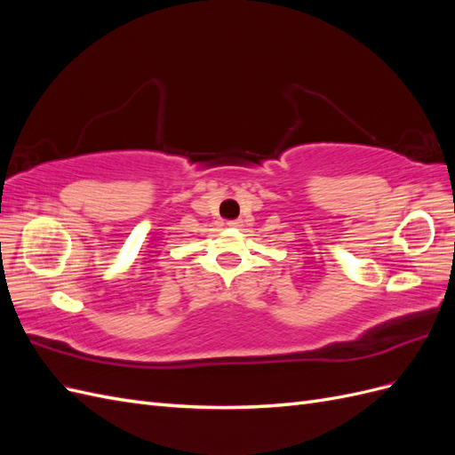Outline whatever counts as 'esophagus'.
I'll list each match as a JSON object with an SVG mask.
<instances>
[{
	"mask_svg": "<svg viewBox=\"0 0 455 455\" xmlns=\"http://www.w3.org/2000/svg\"><path fill=\"white\" fill-rule=\"evenodd\" d=\"M243 222H241V220H229V222H228V226H231V228H239Z\"/></svg>",
	"mask_w": 455,
	"mask_h": 455,
	"instance_id": "esophagus-1",
	"label": "esophagus"
}]
</instances>
